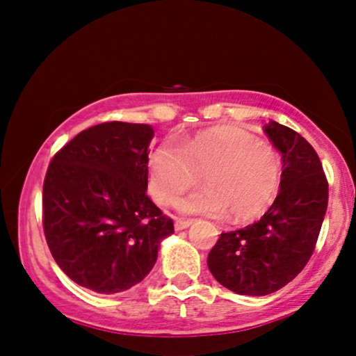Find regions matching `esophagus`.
<instances>
[{"instance_id": "1", "label": "esophagus", "mask_w": 356, "mask_h": 356, "mask_svg": "<svg viewBox=\"0 0 356 356\" xmlns=\"http://www.w3.org/2000/svg\"><path fill=\"white\" fill-rule=\"evenodd\" d=\"M192 224V220H189V219H177L175 220V229L177 231H182V229H187V227H189Z\"/></svg>"}]
</instances>
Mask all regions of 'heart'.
<instances>
[{
	"label": "heart",
	"instance_id": "heart-1",
	"mask_svg": "<svg viewBox=\"0 0 356 356\" xmlns=\"http://www.w3.org/2000/svg\"><path fill=\"white\" fill-rule=\"evenodd\" d=\"M149 191L170 206L197 182L206 187L179 202L184 214L222 216L238 220L259 214L280 184L281 161L275 147L239 127H218L177 144H162L149 155Z\"/></svg>",
	"mask_w": 356,
	"mask_h": 356
}]
</instances>
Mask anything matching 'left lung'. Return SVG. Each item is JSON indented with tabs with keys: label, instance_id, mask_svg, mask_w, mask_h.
Returning a JSON list of instances; mask_svg holds the SVG:
<instances>
[{
	"label": "left lung",
	"instance_id": "1",
	"mask_svg": "<svg viewBox=\"0 0 356 356\" xmlns=\"http://www.w3.org/2000/svg\"><path fill=\"white\" fill-rule=\"evenodd\" d=\"M264 132L281 154L280 192L263 218L222 232L207 256L216 281L246 296L271 295L303 271L328 207V182L308 140L273 120Z\"/></svg>",
	"mask_w": 356,
	"mask_h": 356
}]
</instances>
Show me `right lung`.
Segmentation results:
<instances>
[{"label": "right lung", "mask_w": 356, "mask_h": 356, "mask_svg": "<svg viewBox=\"0 0 356 356\" xmlns=\"http://www.w3.org/2000/svg\"><path fill=\"white\" fill-rule=\"evenodd\" d=\"M147 124L105 122L55 154L43 184V231L72 281L100 295L140 283L172 219L147 195Z\"/></svg>", "instance_id": "obj_1"}]
</instances>
